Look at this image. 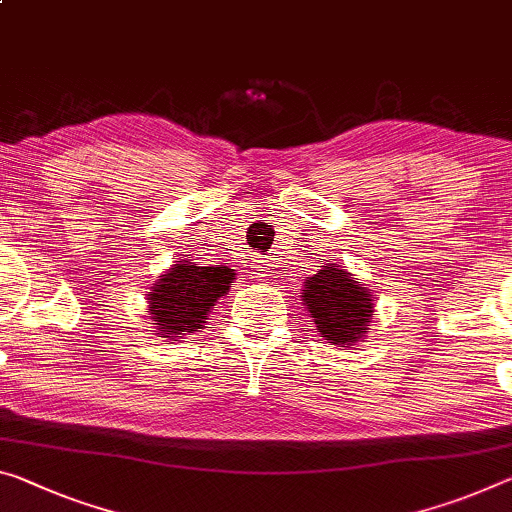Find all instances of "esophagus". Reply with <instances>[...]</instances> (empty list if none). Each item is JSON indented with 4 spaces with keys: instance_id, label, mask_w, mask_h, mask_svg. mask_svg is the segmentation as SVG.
Instances as JSON below:
<instances>
[{
    "instance_id": "1",
    "label": "esophagus",
    "mask_w": 512,
    "mask_h": 512,
    "mask_svg": "<svg viewBox=\"0 0 512 512\" xmlns=\"http://www.w3.org/2000/svg\"><path fill=\"white\" fill-rule=\"evenodd\" d=\"M250 271H253L257 278H266V275H269V264H264V259H253V262H250Z\"/></svg>"
}]
</instances>
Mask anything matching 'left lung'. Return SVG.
Listing matches in <instances>:
<instances>
[{"mask_svg":"<svg viewBox=\"0 0 512 512\" xmlns=\"http://www.w3.org/2000/svg\"><path fill=\"white\" fill-rule=\"evenodd\" d=\"M303 305L310 312L316 332L328 344L355 346L367 337L373 296L344 266L326 264L303 282Z\"/></svg>","mask_w":512,"mask_h":512,"instance_id":"1","label":"left lung"}]
</instances>
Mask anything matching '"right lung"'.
<instances>
[{
    "label": "right lung",
    "instance_id": "right-lung-1",
    "mask_svg": "<svg viewBox=\"0 0 512 512\" xmlns=\"http://www.w3.org/2000/svg\"><path fill=\"white\" fill-rule=\"evenodd\" d=\"M234 269L198 266L182 259L159 275L148 291V312L154 335L177 339L207 326L209 310L230 291Z\"/></svg>",
    "mask_w": 512,
    "mask_h": 512
}]
</instances>
